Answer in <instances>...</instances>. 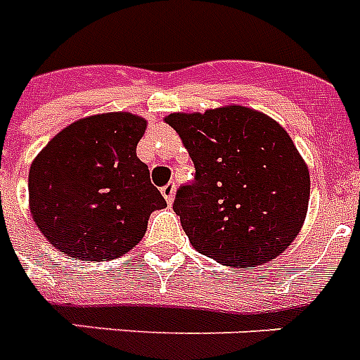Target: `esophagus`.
<instances>
[{"label": "esophagus", "instance_id": "1", "mask_svg": "<svg viewBox=\"0 0 360 360\" xmlns=\"http://www.w3.org/2000/svg\"><path fill=\"white\" fill-rule=\"evenodd\" d=\"M160 192H162V195H165V200L168 205H172L174 203V198H175V183H168V185H165L162 188H160Z\"/></svg>", "mask_w": 360, "mask_h": 360}]
</instances>
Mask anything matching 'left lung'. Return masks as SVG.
<instances>
[{
  "mask_svg": "<svg viewBox=\"0 0 360 360\" xmlns=\"http://www.w3.org/2000/svg\"><path fill=\"white\" fill-rule=\"evenodd\" d=\"M194 160L175 214L190 244L216 262L261 266L290 246L305 221L311 175L290 134L244 105L165 118Z\"/></svg>",
  "mask_w": 360,
  "mask_h": 360,
  "instance_id": "1",
  "label": "left lung"
}]
</instances>
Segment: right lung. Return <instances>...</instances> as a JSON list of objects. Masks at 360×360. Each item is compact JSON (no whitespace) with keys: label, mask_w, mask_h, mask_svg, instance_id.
<instances>
[{"label":"right lung","mask_w":360,"mask_h":360,"mask_svg":"<svg viewBox=\"0 0 360 360\" xmlns=\"http://www.w3.org/2000/svg\"><path fill=\"white\" fill-rule=\"evenodd\" d=\"M146 127L139 114H94L66 125L34 157L29 210L60 253L118 259L144 238L151 212L166 207L136 157Z\"/></svg>","instance_id":"add662e5"}]
</instances>
